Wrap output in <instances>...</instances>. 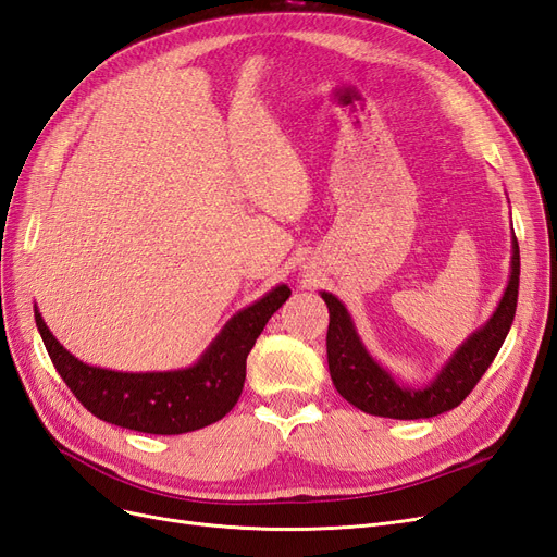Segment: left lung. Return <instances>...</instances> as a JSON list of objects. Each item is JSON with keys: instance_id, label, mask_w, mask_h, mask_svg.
I'll return each instance as SVG.
<instances>
[{"instance_id": "1", "label": "left lung", "mask_w": 557, "mask_h": 557, "mask_svg": "<svg viewBox=\"0 0 557 557\" xmlns=\"http://www.w3.org/2000/svg\"><path fill=\"white\" fill-rule=\"evenodd\" d=\"M511 248V276L495 313L481 330L462 342V346L453 352V358L442 367L440 376L425 387L399 385L391 372H385L369 356L342 301L332 293H320L330 311L327 364L332 383L339 395L364 413L397 420L432 418L458 407L474 391L485 369L493 364L511 330L520 281V250L516 237Z\"/></svg>"}]
</instances>
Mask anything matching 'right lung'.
I'll return each mask as SVG.
<instances>
[{
  "label": "right lung",
  "instance_id": "add662e5",
  "mask_svg": "<svg viewBox=\"0 0 557 557\" xmlns=\"http://www.w3.org/2000/svg\"><path fill=\"white\" fill-rule=\"evenodd\" d=\"M290 288L276 285L256 305L227 320L193 367L178 372H111L74 358L44 323L35 320L58 374L76 399L99 420L146 434H183L221 420L237 404L246 381V358Z\"/></svg>",
  "mask_w": 557,
  "mask_h": 557
}]
</instances>
